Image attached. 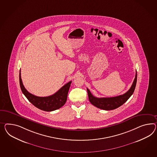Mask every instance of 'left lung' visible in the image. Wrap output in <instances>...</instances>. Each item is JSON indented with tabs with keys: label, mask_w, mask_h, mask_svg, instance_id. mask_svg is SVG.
<instances>
[{
	"label": "left lung",
	"mask_w": 157,
	"mask_h": 157,
	"mask_svg": "<svg viewBox=\"0 0 157 157\" xmlns=\"http://www.w3.org/2000/svg\"><path fill=\"white\" fill-rule=\"evenodd\" d=\"M137 78V73L136 72L135 78L131 88L129 89V90L127 92L118 96L98 98L93 96L90 90L87 88L89 100L93 105L101 109L110 110L118 108V107L124 104L126 101H127L130 96L133 94L136 88Z\"/></svg>",
	"instance_id": "obj_1"
}]
</instances>
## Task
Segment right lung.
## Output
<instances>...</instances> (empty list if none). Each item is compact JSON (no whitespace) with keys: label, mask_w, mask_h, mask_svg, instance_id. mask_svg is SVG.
Masks as SVG:
<instances>
[{"label":"right lung","mask_w":157,"mask_h":157,"mask_svg":"<svg viewBox=\"0 0 157 157\" xmlns=\"http://www.w3.org/2000/svg\"><path fill=\"white\" fill-rule=\"evenodd\" d=\"M19 82L21 90L28 101L36 108L46 112H51L60 108L67 100L69 89L72 81H69L61 88L57 92L48 97L36 96L28 92L24 88L19 73Z\"/></svg>","instance_id":"add662e5"}]
</instances>
